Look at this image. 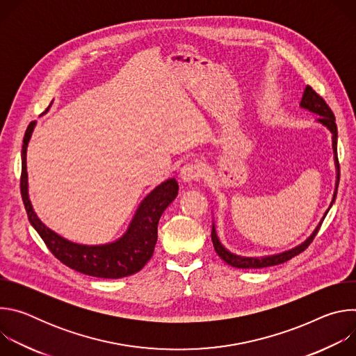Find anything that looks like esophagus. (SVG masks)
<instances>
[{"label":"esophagus","instance_id":"esophagus-1","mask_svg":"<svg viewBox=\"0 0 356 356\" xmlns=\"http://www.w3.org/2000/svg\"><path fill=\"white\" fill-rule=\"evenodd\" d=\"M202 176V166L197 162L186 163L180 170V177L184 183H191L194 180H198Z\"/></svg>","mask_w":356,"mask_h":356}]
</instances>
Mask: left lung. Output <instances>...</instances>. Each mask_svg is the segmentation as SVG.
Instances as JSON below:
<instances>
[{"instance_id": "obj_1", "label": "left lung", "mask_w": 356, "mask_h": 356, "mask_svg": "<svg viewBox=\"0 0 356 356\" xmlns=\"http://www.w3.org/2000/svg\"><path fill=\"white\" fill-rule=\"evenodd\" d=\"M300 107L304 110H309L310 113H314L317 115H320L317 118V122H320L321 125H324L325 128L330 129V132L332 134V150H334V159H335V169H337V181H335V191L332 195V201L328 207V210L325 211L324 217L321 218L320 224L316 227V229L313 231V234L304 241L301 242L298 246L289 249L286 252L277 253V255H270V257H262V258H246V257H239L235 255V253L229 252L218 239L217 231H216V225L213 222V229H211V239H213V245L216 252L218 253V257L228 265L234 266V268H239V269H261V268H268V266H275V265H280L287 262L289 259L294 258L298 253H301L304 249H306L314 239V236L317 235L325 216L328 214L330 209L332 207L335 197H337V190H338V184H339V163H338V156H337V140H338V131H337V124H335V117L334 113L331 111V108L328 107V104L324 101V98L321 95H318L310 86L306 87L302 92V98H301V103Z\"/></svg>"}]
</instances>
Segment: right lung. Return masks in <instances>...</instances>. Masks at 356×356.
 Returning <instances> with one entry per match:
<instances>
[{"label":"right lung","mask_w":356,"mask_h":356,"mask_svg":"<svg viewBox=\"0 0 356 356\" xmlns=\"http://www.w3.org/2000/svg\"><path fill=\"white\" fill-rule=\"evenodd\" d=\"M49 107L44 113H47ZM35 125L36 121H32L28 125L24 136L21 154V194L29 222L38 231L49 250L70 269L94 277L120 279L139 272L154 255L158 241V222L179 191L176 179L173 177L161 183L140 201L132 221L128 225V229L117 241L103 245L74 243L65 239L55 231L49 229L39 220L31 204L28 194L26 147Z\"/></svg>","instance_id":"right-lung-1"}]
</instances>
